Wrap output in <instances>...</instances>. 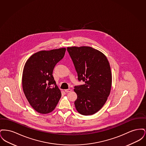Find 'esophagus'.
I'll return each instance as SVG.
<instances>
[{
	"label": "esophagus",
	"mask_w": 146,
	"mask_h": 146,
	"mask_svg": "<svg viewBox=\"0 0 146 146\" xmlns=\"http://www.w3.org/2000/svg\"><path fill=\"white\" fill-rule=\"evenodd\" d=\"M65 92H67V93H68V92H70L71 91H72V89H66V90H65Z\"/></svg>",
	"instance_id": "1"
}]
</instances>
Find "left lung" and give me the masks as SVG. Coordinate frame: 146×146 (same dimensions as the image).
Masks as SVG:
<instances>
[{"label":"left lung","mask_w":146,"mask_h":146,"mask_svg":"<svg viewBox=\"0 0 146 146\" xmlns=\"http://www.w3.org/2000/svg\"><path fill=\"white\" fill-rule=\"evenodd\" d=\"M74 65L78 81L83 85L74 86L76 111L84 115L101 110L109 96L111 86V70L104 54L89 46L68 47Z\"/></svg>","instance_id":"1"}]
</instances>
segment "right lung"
I'll return each mask as SVG.
<instances>
[{"label": "right lung", "mask_w": 146, "mask_h": 146, "mask_svg": "<svg viewBox=\"0 0 146 146\" xmlns=\"http://www.w3.org/2000/svg\"><path fill=\"white\" fill-rule=\"evenodd\" d=\"M66 50L39 51L31 56L25 65L23 90L29 104L38 113L51 112L61 97L52 73L56 64L63 58Z\"/></svg>", "instance_id": "obj_1"}]
</instances>
